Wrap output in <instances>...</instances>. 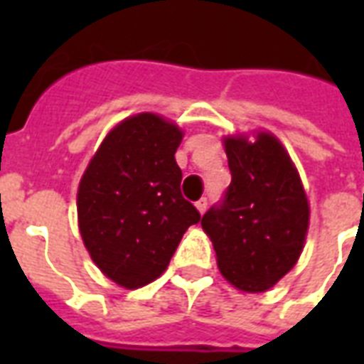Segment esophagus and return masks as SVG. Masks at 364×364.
<instances>
[{"label": "esophagus", "instance_id": "esophagus-1", "mask_svg": "<svg viewBox=\"0 0 364 364\" xmlns=\"http://www.w3.org/2000/svg\"><path fill=\"white\" fill-rule=\"evenodd\" d=\"M196 210H198L200 213L204 215L205 210H208V198H200L198 202H196Z\"/></svg>", "mask_w": 364, "mask_h": 364}]
</instances>
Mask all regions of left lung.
I'll return each instance as SVG.
<instances>
[{
    "mask_svg": "<svg viewBox=\"0 0 364 364\" xmlns=\"http://www.w3.org/2000/svg\"><path fill=\"white\" fill-rule=\"evenodd\" d=\"M232 181L221 204L202 217L217 266L234 287L262 293L299 260L310 205L293 160L276 136L225 137Z\"/></svg>",
    "mask_w": 364,
    "mask_h": 364,
    "instance_id": "left-lung-1",
    "label": "left lung"
}]
</instances>
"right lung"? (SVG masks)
Listing matches in <instances>:
<instances>
[{
    "mask_svg": "<svg viewBox=\"0 0 364 364\" xmlns=\"http://www.w3.org/2000/svg\"><path fill=\"white\" fill-rule=\"evenodd\" d=\"M177 124L154 113L128 117L105 136L79 183L77 217L94 264L124 289L154 282L183 234L200 221L181 194Z\"/></svg>",
    "mask_w": 364,
    "mask_h": 364,
    "instance_id": "1",
    "label": "right lung"
}]
</instances>
